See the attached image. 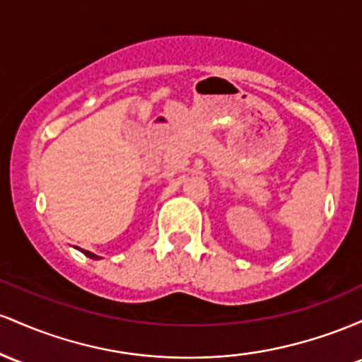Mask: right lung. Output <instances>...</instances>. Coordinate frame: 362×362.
<instances>
[{
	"label": "right lung",
	"mask_w": 362,
	"mask_h": 362,
	"mask_svg": "<svg viewBox=\"0 0 362 362\" xmlns=\"http://www.w3.org/2000/svg\"><path fill=\"white\" fill-rule=\"evenodd\" d=\"M85 253V257H88V258H92V259H97L99 257H97V255H93V253H90V251H83Z\"/></svg>",
	"instance_id": "obj_1"
}]
</instances>
